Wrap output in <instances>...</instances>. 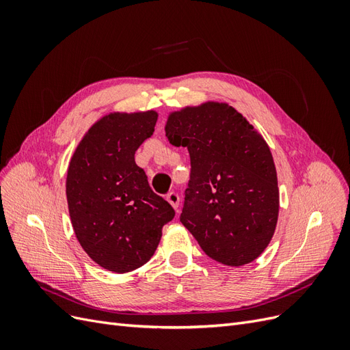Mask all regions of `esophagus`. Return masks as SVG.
I'll list each match as a JSON object with an SVG mask.
<instances>
[{"instance_id":"34e87169","label":"esophagus","mask_w":350,"mask_h":350,"mask_svg":"<svg viewBox=\"0 0 350 350\" xmlns=\"http://www.w3.org/2000/svg\"><path fill=\"white\" fill-rule=\"evenodd\" d=\"M166 200H167V203L171 204L175 210L179 207V196L176 194V193H169L167 196H166Z\"/></svg>"}]
</instances>
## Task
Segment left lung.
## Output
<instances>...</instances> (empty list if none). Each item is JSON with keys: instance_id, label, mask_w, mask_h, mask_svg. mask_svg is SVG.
<instances>
[{"instance_id": "8db88e82", "label": "left lung", "mask_w": 350, "mask_h": 350, "mask_svg": "<svg viewBox=\"0 0 350 350\" xmlns=\"http://www.w3.org/2000/svg\"><path fill=\"white\" fill-rule=\"evenodd\" d=\"M165 131L191 159L181 224L225 266L258 258L279 217L278 172L264 137L234 107L215 100L169 112Z\"/></svg>"}]
</instances>
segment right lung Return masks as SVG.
I'll return each mask as SVG.
<instances>
[{"mask_svg": "<svg viewBox=\"0 0 350 350\" xmlns=\"http://www.w3.org/2000/svg\"><path fill=\"white\" fill-rule=\"evenodd\" d=\"M157 112H109L74 149L66 194L81 248L105 270L129 273L149 261L175 211L152 191L135 150L153 135Z\"/></svg>", "mask_w": 350, "mask_h": 350, "instance_id": "1", "label": "right lung"}]
</instances>
